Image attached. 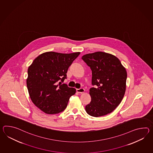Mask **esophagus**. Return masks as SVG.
<instances>
[{
    "label": "esophagus",
    "mask_w": 153,
    "mask_h": 153,
    "mask_svg": "<svg viewBox=\"0 0 153 153\" xmlns=\"http://www.w3.org/2000/svg\"><path fill=\"white\" fill-rule=\"evenodd\" d=\"M76 91L78 93H83V92H85V89L82 88H81L79 89H76Z\"/></svg>",
    "instance_id": "obj_1"
}]
</instances>
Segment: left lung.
Segmentation results:
<instances>
[{
	"label": "left lung",
	"mask_w": 153,
	"mask_h": 153,
	"mask_svg": "<svg viewBox=\"0 0 153 153\" xmlns=\"http://www.w3.org/2000/svg\"><path fill=\"white\" fill-rule=\"evenodd\" d=\"M82 59L92 70L89 89L91 102L85 106L89 115L100 117L112 112L122 101L126 91L127 72L115 56L98 51L83 55Z\"/></svg>",
	"instance_id": "left-lung-1"
}]
</instances>
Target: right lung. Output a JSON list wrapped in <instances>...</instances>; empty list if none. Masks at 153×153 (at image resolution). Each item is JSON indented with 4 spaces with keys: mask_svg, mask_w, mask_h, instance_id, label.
Masks as SVG:
<instances>
[{
    "mask_svg": "<svg viewBox=\"0 0 153 153\" xmlns=\"http://www.w3.org/2000/svg\"><path fill=\"white\" fill-rule=\"evenodd\" d=\"M79 52L62 54L49 51L39 55L28 68V91L35 105L48 114L62 112L76 89L63 82L72 62Z\"/></svg>",
    "mask_w": 153,
    "mask_h": 153,
    "instance_id": "obj_1",
    "label": "right lung"
}]
</instances>
